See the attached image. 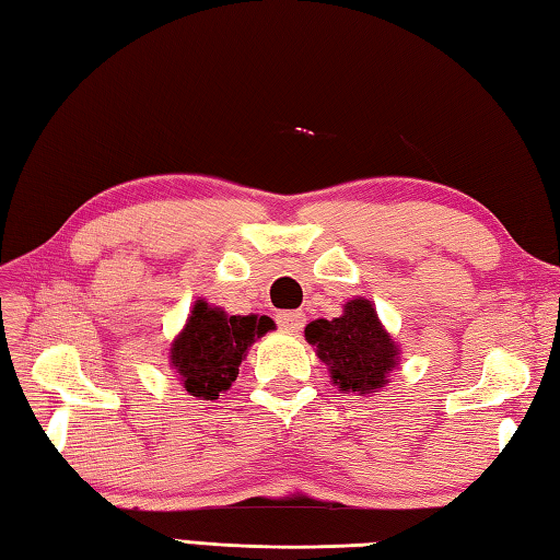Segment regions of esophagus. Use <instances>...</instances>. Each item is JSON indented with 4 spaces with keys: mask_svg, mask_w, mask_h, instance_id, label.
Listing matches in <instances>:
<instances>
[{
    "mask_svg": "<svg viewBox=\"0 0 560 560\" xmlns=\"http://www.w3.org/2000/svg\"><path fill=\"white\" fill-rule=\"evenodd\" d=\"M276 322H278L280 328H284V330H290V334H294V330H300V328L304 326L306 316H304V312H280V314L276 316Z\"/></svg>",
    "mask_w": 560,
    "mask_h": 560,
    "instance_id": "1",
    "label": "esophagus"
}]
</instances>
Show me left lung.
<instances>
[{
    "label": "left lung",
    "mask_w": 560,
    "mask_h": 560,
    "mask_svg": "<svg viewBox=\"0 0 560 560\" xmlns=\"http://www.w3.org/2000/svg\"><path fill=\"white\" fill-rule=\"evenodd\" d=\"M304 338L340 392L374 394L398 368V346L364 296L350 300L338 318H316L304 328Z\"/></svg>",
    "instance_id": "1"
}]
</instances>
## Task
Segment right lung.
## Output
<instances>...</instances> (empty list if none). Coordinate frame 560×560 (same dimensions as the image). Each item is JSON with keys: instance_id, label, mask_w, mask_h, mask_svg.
I'll list each match as a JSON object with an SVG mask.
<instances>
[{"instance_id": "1", "label": "right lung", "mask_w": 560, "mask_h": 560, "mask_svg": "<svg viewBox=\"0 0 560 560\" xmlns=\"http://www.w3.org/2000/svg\"><path fill=\"white\" fill-rule=\"evenodd\" d=\"M272 328L276 324L268 316H226L198 300L186 328L171 343L168 362L190 396L214 401L236 380L250 343Z\"/></svg>"}]
</instances>
